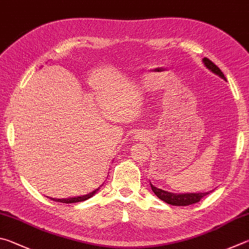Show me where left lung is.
<instances>
[{
  "label": "left lung",
  "mask_w": 249,
  "mask_h": 249,
  "mask_svg": "<svg viewBox=\"0 0 249 249\" xmlns=\"http://www.w3.org/2000/svg\"><path fill=\"white\" fill-rule=\"evenodd\" d=\"M202 61L204 65L207 67V69H209L211 72L216 74V75H219L220 77H222L223 80L226 81L224 74L222 73L221 70L217 68L211 60H209L208 58H204ZM151 188L153 190V193L158 196L160 200H163L164 202L172 204V206H179V207L197 203L204 197V196H207L211 193V191H209V193H197V194H174V193H168V191L156 188V187H154L152 184H151Z\"/></svg>",
  "instance_id": "1"
}]
</instances>
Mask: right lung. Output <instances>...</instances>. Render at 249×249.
Segmentation results:
<instances>
[{
	"label": "right lung",
	"mask_w": 249,
	"mask_h": 249,
	"mask_svg": "<svg viewBox=\"0 0 249 249\" xmlns=\"http://www.w3.org/2000/svg\"><path fill=\"white\" fill-rule=\"evenodd\" d=\"M99 190V188L95 189L94 191H91L89 195H84V196H80V197H73V198H68V199H55V198H50L51 200H53V201L56 202H62V203H75V202H81V201H84V200L89 199L90 197H93V196L97 193Z\"/></svg>",
	"instance_id": "right-lung-1"
}]
</instances>
